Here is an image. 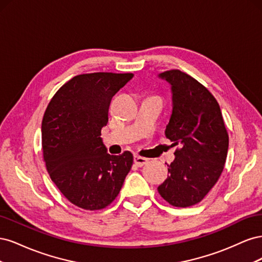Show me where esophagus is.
I'll return each instance as SVG.
<instances>
[{
    "instance_id": "34e87169",
    "label": "esophagus",
    "mask_w": 262,
    "mask_h": 262,
    "mask_svg": "<svg viewBox=\"0 0 262 262\" xmlns=\"http://www.w3.org/2000/svg\"><path fill=\"white\" fill-rule=\"evenodd\" d=\"M147 163H148L147 158L139 156V155H134V164H136L137 166H139V167H142V166L146 165Z\"/></svg>"
}]
</instances>
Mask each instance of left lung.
Here are the masks:
<instances>
[{
	"instance_id": "obj_1",
	"label": "left lung",
	"mask_w": 262,
	"mask_h": 262,
	"mask_svg": "<svg viewBox=\"0 0 262 262\" xmlns=\"http://www.w3.org/2000/svg\"><path fill=\"white\" fill-rule=\"evenodd\" d=\"M158 76L171 85L172 113L166 138L171 146L180 147L157 190L173 207H191L209 193L223 171L228 134L219 102L207 87L179 70Z\"/></svg>"
}]
</instances>
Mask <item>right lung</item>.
I'll return each instance as SVG.
<instances>
[{
    "instance_id": "right-lung-1",
    "label": "right lung",
    "mask_w": 262,
    "mask_h": 262,
    "mask_svg": "<svg viewBox=\"0 0 262 262\" xmlns=\"http://www.w3.org/2000/svg\"><path fill=\"white\" fill-rule=\"evenodd\" d=\"M132 77L108 72L76 75L46 109L41 125L46 167L62 194L78 208L108 207L132 167L129 150L110 155L100 138L110 101Z\"/></svg>"
}]
</instances>
